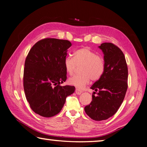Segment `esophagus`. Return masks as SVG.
<instances>
[{"mask_svg": "<svg viewBox=\"0 0 147 147\" xmlns=\"http://www.w3.org/2000/svg\"><path fill=\"white\" fill-rule=\"evenodd\" d=\"M75 93H76L77 94H80L82 93H83V91H82V90H80V89H76Z\"/></svg>", "mask_w": 147, "mask_h": 147, "instance_id": "obj_1", "label": "esophagus"}]
</instances>
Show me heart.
<instances>
[{
	"instance_id": "b5f03b06",
	"label": "heart",
	"mask_w": 147,
	"mask_h": 147,
	"mask_svg": "<svg viewBox=\"0 0 147 147\" xmlns=\"http://www.w3.org/2000/svg\"><path fill=\"white\" fill-rule=\"evenodd\" d=\"M81 74L69 78L68 83L77 88L82 89L88 84L90 80L96 81L101 78L105 69L104 59L88 47L80 49L74 51L73 58L67 57L64 60V67L69 74H73L76 65Z\"/></svg>"
}]
</instances>
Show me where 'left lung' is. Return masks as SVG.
Returning <instances> with one entry per match:
<instances>
[{
  "instance_id": "8db88e82",
  "label": "left lung",
  "mask_w": 147,
  "mask_h": 147,
  "mask_svg": "<svg viewBox=\"0 0 147 147\" xmlns=\"http://www.w3.org/2000/svg\"><path fill=\"white\" fill-rule=\"evenodd\" d=\"M102 51L105 69L101 78L91 89L98 91L92 94V101L84 108L86 113L94 121L106 120L117 111L125 96L128 88V67L121 50L111 43L98 46Z\"/></svg>"
}]
</instances>
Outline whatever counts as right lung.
Segmentation results:
<instances>
[{"mask_svg": "<svg viewBox=\"0 0 147 147\" xmlns=\"http://www.w3.org/2000/svg\"><path fill=\"white\" fill-rule=\"evenodd\" d=\"M71 43L46 38L32 47L24 63L23 85L27 101L35 113L51 117L60 112L66 97L75 88L61 86L67 79L64 60Z\"/></svg>", "mask_w": 147, "mask_h": 147, "instance_id": "add662e5", "label": "right lung"}]
</instances>
